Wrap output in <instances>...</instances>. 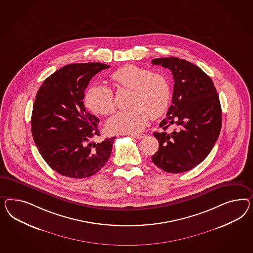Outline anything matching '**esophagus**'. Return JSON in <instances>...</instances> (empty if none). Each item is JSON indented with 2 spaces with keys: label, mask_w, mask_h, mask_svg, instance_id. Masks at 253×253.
Returning <instances> with one entry per match:
<instances>
[{
  "label": "esophagus",
  "mask_w": 253,
  "mask_h": 253,
  "mask_svg": "<svg viewBox=\"0 0 253 253\" xmlns=\"http://www.w3.org/2000/svg\"><path fill=\"white\" fill-rule=\"evenodd\" d=\"M130 136L132 138H136V139H141L144 136V133H131L130 134Z\"/></svg>",
  "instance_id": "obj_1"
}]
</instances>
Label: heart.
Masks as SVG:
<instances>
[{
  "instance_id": "1",
  "label": "heart",
  "mask_w": 253,
  "mask_h": 253,
  "mask_svg": "<svg viewBox=\"0 0 253 253\" xmlns=\"http://www.w3.org/2000/svg\"><path fill=\"white\" fill-rule=\"evenodd\" d=\"M119 88L130 89V109L117 113L107 123L113 133H133L143 130L149 118L157 119L168 109L170 88L164 75L134 64H126L112 73ZM87 109L96 115L108 116L116 109L112 90L103 84L90 86L84 95Z\"/></svg>"
}]
</instances>
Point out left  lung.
I'll use <instances>...</instances> for the list:
<instances>
[{"label":"left lung","instance_id":"left-lung-1","mask_svg":"<svg viewBox=\"0 0 253 253\" xmlns=\"http://www.w3.org/2000/svg\"><path fill=\"white\" fill-rule=\"evenodd\" d=\"M153 64L172 72V105L155 131L159 143L153 163L169 173H181L205 160L213 147L222 126V110L212 79L202 69L175 57L157 58ZM169 126L178 128L171 134Z\"/></svg>","mask_w":253,"mask_h":253}]
</instances>
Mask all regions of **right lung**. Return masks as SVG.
Returning a JSON list of instances; mask_svg holds the SVG:
<instances>
[{
  "label": "right lung",
  "instance_id": "right-lung-1",
  "mask_svg": "<svg viewBox=\"0 0 253 253\" xmlns=\"http://www.w3.org/2000/svg\"><path fill=\"white\" fill-rule=\"evenodd\" d=\"M100 62L73 63L43 82L35 99L31 130L47 164L62 176L87 178L108 162L115 137L100 143L99 120L84 104V90L94 75L109 68Z\"/></svg>",
  "mask_w": 253,
  "mask_h": 253
}]
</instances>
